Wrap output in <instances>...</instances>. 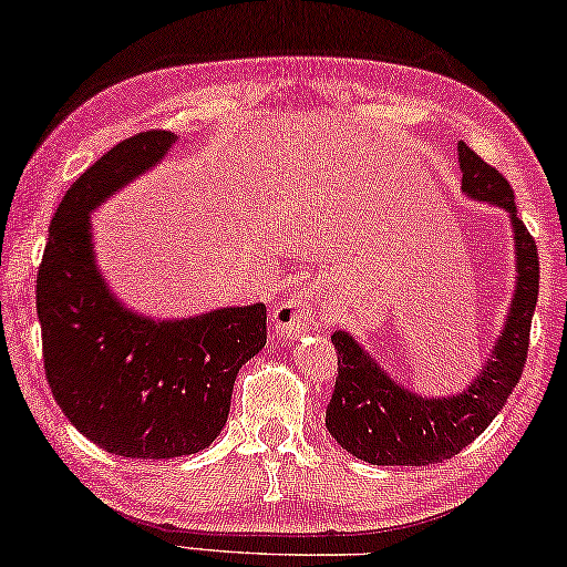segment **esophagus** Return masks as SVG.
<instances>
[{
	"instance_id": "1",
	"label": "esophagus",
	"mask_w": 567,
	"mask_h": 567,
	"mask_svg": "<svg viewBox=\"0 0 567 567\" xmlns=\"http://www.w3.org/2000/svg\"><path fill=\"white\" fill-rule=\"evenodd\" d=\"M316 326V295L308 287L295 290L272 310V328L282 336H298Z\"/></svg>"
}]
</instances>
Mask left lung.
<instances>
[{"instance_id":"8db88e82","label":"left lung","mask_w":567,"mask_h":567,"mask_svg":"<svg viewBox=\"0 0 567 567\" xmlns=\"http://www.w3.org/2000/svg\"><path fill=\"white\" fill-rule=\"evenodd\" d=\"M461 190L509 214L514 231V295L504 328L486 364L466 390L447 396H425L396 382L357 338L336 331L338 377L326 427L336 443L374 466H427L458 455L499 415L519 384L529 349V326L539 292L537 244L519 221L514 190L506 177L458 142Z\"/></svg>"}]
</instances>
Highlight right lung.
I'll return each mask as SVG.
<instances>
[{"label":"right lung","instance_id":"1","mask_svg":"<svg viewBox=\"0 0 567 567\" xmlns=\"http://www.w3.org/2000/svg\"><path fill=\"white\" fill-rule=\"evenodd\" d=\"M177 134L120 142L58 206L38 269L45 377L58 408L122 458H181L221 435L239 369L267 343V308L159 320L126 308L96 265L91 214L163 159Z\"/></svg>","mask_w":567,"mask_h":567}]
</instances>
